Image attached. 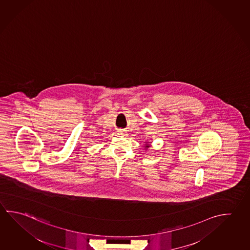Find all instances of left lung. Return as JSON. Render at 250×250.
I'll return each instance as SVG.
<instances>
[{
    "label": "left lung",
    "instance_id": "1",
    "mask_svg": "<svg viewBox=\"0 0 250 250\" xmlns=\"http://www.w3.org/2000/svg\"><path fill=\"white\" fill-rule=\"evenodd\" d=\"M149 146H150L149 145H146V148H148Z\"/></svg>",
    "mask_w": 250,
    "mask_h": 250
}]
</instances>
